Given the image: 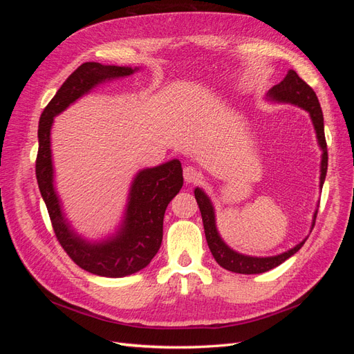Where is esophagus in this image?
Segmentation results:
<instances>
[{"label":"esophagus","instance_id":"esophagus-1","mask_svg":"<svg viewBox=\"0 0 354 354\" xmlns=\"http://www.w3.org/2000/svg\"><path fill=\"white\" fill-rule=\"evenodd\" d=\"M183 177H185L186 183H195V181H198L201 178V173L195 167L187 165L183 169Z\"/></svg>","mask_w":354,"mask_h":354}]
</instances>
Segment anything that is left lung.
<instances>
[{
	"label": "left lung",
	"mask_w": 354,
	"mask_h": 354,
	"mask_svg": "<svg viewBox=\"0 0 354 354\" xmlns=\"http://www.w3.org/2000/svg\"><path fill=\"white\" fill-rule=\"evenodd\" d=\"M267 100L276 102V103H285V104H294L297 108H301L306 112H308L310 120L315 127V133L317 138V145L322 151V160H320V189L324 186V181L326 177L328 169V151H326V140H325V128H324V113L320 109V103L317 100V95L313 91V88L307 85L301 78L298 77L297 72L289 69L286 77L276 84L267 91ZM195 198L201 209V216L203 221V230H205V238L209 246V251L212 254L216 261L229 272L241 273V274H257L264 273L270 269H274L276 266L282 264L289 257H292L298 250L301 248L304 242L303 239L299 243H297L294 248L288 250L282 254L272 255V257H252L245 255L238 251L232 250L230 246L224 242L220 236L217 224H216V209H214L212 202L209 196L203 192L201 187L195 189ZM317 216V209L313 214L312 229L315 227V221Z\"/></svg>",
	"instance_id": "obj_1"
}]
</instances>
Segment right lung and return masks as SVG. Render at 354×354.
Wrapping results in <instances>:
<instances>
[{
  "label": "right lung",
  "mask_w": 354,
  "mask_h": 354,
  "mask_svg": "<svg viewBox=\"0 0 354 354\" xmlns=\"http://www.w3.org/2000/svg\"><path fill=\"white\" fill-rule=\"evenodd\" d=\"M137 71L138 68L102 65L97 62L82 63L47 104L38 125L35 173L56 238L81 269L104 277L133 274L152 261L162 243L165 209L183 186V169L178 159H171L158 167L138 171L131 181L120 226L108 238L90 241L72 227L63 211L55 186L51 127L57 115L93 88L108 81L130 77Z\"/></svg>",
  "instance_id": "add662e5"
}]
</instances>
